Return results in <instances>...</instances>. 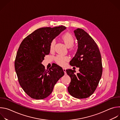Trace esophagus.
<instances>
[{
  "label": "esophagus",
  "instance_id": "esophagus-1",
  "mask_svg": "<svg viewBox=\"0 0 120 120\" xmlns=\"http://www.w3.org/2000/svg\"><path fill=\"white\" fill-rule=\"evenodd\" d=\"M63 71L64 73V74H66V69H65V68H63Z\"/></svg>",
  "mask_w": 120,
  "mask_h": 120
}]
</instances>
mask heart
Wrapping results in <instances>:
<instances>
[{
	"label": "heart",
	"instance_id": "1",
	"mask_svg": "<svg viewBox=\"0 0 120 120\" xmlns=\"http://www.w3.org/2000/svg\"><path fill=\"white\" fill-rule=\"evenodd\" d=\"M62 39L64 44L67 47H71L73 46L75 43V39L73 36L70 33H66L62 35ZM56 44L55 40H53L51 41L50 45V50L52 51L54 50V46ZM69 60L68 57L65 56H62L58 55L55 58V61L57 64L61 66H64L66 64V62Z\"/></svg>",
	"mask_w": 120,
	"mask_h": 120
}]
</instances>
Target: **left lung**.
<instances>
[{"label":"left lung","mask_w":120,"mask_h":120,"mask_svg":"<svg viewBox=\"0 0 120 120\" xmlns=\"http://www.w3.org/2000/svg\"><path fill=\"white\" fill-rule=\"evenodd\" d=\"M74 32L77 40L78 49L70 64L79 67V73L75 74V70H66L71 79L67 89L74 97L86 98L94 93L101 79V58L96 43L87 32L80 28Z\"/></svg>","instance_id":"8db88e82"}]
</instances>
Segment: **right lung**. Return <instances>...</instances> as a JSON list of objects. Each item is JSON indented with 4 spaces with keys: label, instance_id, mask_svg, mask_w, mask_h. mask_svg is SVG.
Segmentation results:
<instances>
[{
    "label": "right lung",
    "instance_id": "1",
    "mask_svg": "<svg viewBox=\"0 0 120 120\" xmlns=\"http://www.w3.org/2000/svg\"><path fill=\"white\" fill-rule=\"evenodd\" d=\"M65 29L63 26L40 28L26 37L19 46L15 62V71L22 88L32 98L48 97L64 75L62 68L56 64L45 70L42 62L50 53L51 41Z\"/></svg>",
    "mask_w": 120,
    "mask_h": 120
}]
</instances>
